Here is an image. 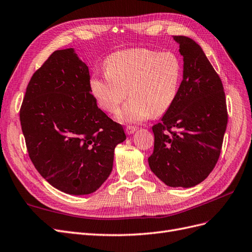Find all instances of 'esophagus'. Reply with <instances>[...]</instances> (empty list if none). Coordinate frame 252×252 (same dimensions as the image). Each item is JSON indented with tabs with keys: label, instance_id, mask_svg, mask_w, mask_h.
Segmentation results:
<instances>
[{
	"label": "esophagus",
	"instance_id": "obj_1",
	"mask_svg": "<svg viewBox=\"0 0 252 252\" xmlns=\"http://www.w3.org/2000/svg\"><path fill=\"white\" fill-rule=\"evenodd\" d=\"M125 130H126L127 134H132V133H134L136 131V127H134V126H127Z\"/></svg>",
	"mask_w": 252,
	"mask_h": 252
}]
</instances>
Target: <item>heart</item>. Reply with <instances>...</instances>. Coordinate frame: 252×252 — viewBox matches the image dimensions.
Returning <instances> with one entry per match:
<instances>
[{
    "mask_svg": "<svg viewBox=\"0 0 252 252\" xmlns=\"http://www.w3.org/2000/svg\"><path fill=\"white\" fill-rule=\"evenodd\" d=\"M105 74L90 80V89L100 108L118 113L124 123H140L152 114L168 110L177 98L183 75L181 58L175 52L147 48L117 51L106 59Z\"/></svg>",
    "mask_w": 252,
    "mask_h": 252,
    "instance_id": "b5f03b06",
    "label": "heart"
}]
</instances>
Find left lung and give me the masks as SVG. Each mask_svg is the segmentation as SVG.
<instances>
[{
	"label": "left lung",
	"mask_w": 252,
	"mask_h": 252,
	"mask_svg": "<svg viewBox=\"0 0 252 252\" xmlns=\"http://www.w3.org/2000/svg\"><path fill=\"white\" fill-rule=\"evenodd\" d=\"M184 58L179 94L159 123L152 126L151 171L170 187H193L215 168L222 149L228 113L224 87L202 48L174 35Z\"/></svg>",
	"instance_id": "8db88e82"
}]
</instances>
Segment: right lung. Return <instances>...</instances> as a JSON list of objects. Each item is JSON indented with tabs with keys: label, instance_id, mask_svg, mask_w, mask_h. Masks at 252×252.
Masks as SVG:
<instances>
[{
	"label": "right lung",
	"instance_id": "add662e5",
	"mask_svg": "<svg viewBox=\"0 0 252 252\" xmlns=\"http://www.w3.org/2000/svg\"><path fill=\"white\" fill-rule=\"evenodd\" d=\"M28 156L51 186L94 192L112 170L123 126L97 107L88 66L72 48L57 50L30 79L20 109Z\"/></svg>",
	"mask_w": 252,
	"mask_h": 252
}]
</instances>
